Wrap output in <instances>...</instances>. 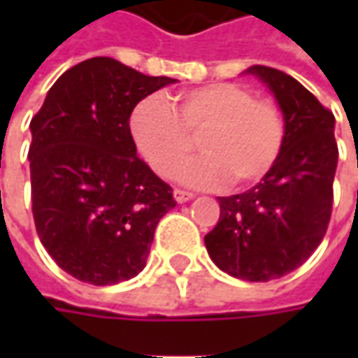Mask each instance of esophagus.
<instances>
[{
    "label": "esophagus",
    "instance_id": "1",
    "mask_svg": "<svg viewBox=\"0 0 358 358\" xmlns=\"http://www.w3.org/2000/svg\"><path fill=\"white\" fill-rule=\"evenodd\" d=\"M173 197L177 203H185V201L193 199V193H189V191H181V189H175L173 191Z\"/></svg>",
    "mask_w": 358,
    "mask_h": 358
}]
</instances>
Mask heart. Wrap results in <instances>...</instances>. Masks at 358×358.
I'll use <instances>...</instances> for the list:
<instances>
[{
	"mask_svg": "<svg viewBox=\"0 0 358 358\" xmlns=\"http://www.w3.org/2000/svg\"><path fill=\"white\" fill-rule=\"evenodd\" d=\"M135 147L153 171L167 177L191 153L201 155L177 169L187 185L247 187L267 175L285 145V117L279 105L255 99L239 83H211L183 91L173 109L159 97H145L129 119Z\"/></svg>",
	"mask_w": 358,
	"mask_h": 358,
	"instance_id": "obj_1",
	"label": "heart"
}]
</instances>
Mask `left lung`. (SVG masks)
Here are the masks:
<instances>
[{"label":"left lung","mask_w":358,"mask_h":358,"mask_svg":"<svg viewBox=\"0 0 358 358\" xmlns=\"http://www.w3.org/2000/svg\"><path fill=\"white\" fill-rule=\"evenodd\" d=\"M285 117L275 167L253 189L219 197V223L205 235L217 267L243 281L265 282L301 267L321 245L333 209L338 149L335 115L295 77L253 65Z\"/></svg>","instance_id":"1"}]
</instances>
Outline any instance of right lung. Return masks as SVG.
<instances>
[{
	"instance_id": "right-lung-1",
	"label": "right lung",
	"mask_w": 358,
	"mask_h": 358,
	"mask_svg": "<svg viewBox=\"0 0 358 358\" xmlns=\"http://www.w3.org/2000/svg\"><path fill=\"white\" fill-rule=\"evenodd\" d=\"M171 77L143 76L117 59L67 69L31 119V205L51 259L79 281L105 287L143 271L171 187L137 157L129 117Z\"/></svg>"
}]
</instances>
